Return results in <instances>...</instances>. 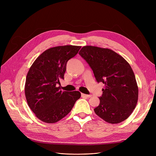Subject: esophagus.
<instances>
[{
    "label": "esophagus",
    "mask_w": 156,
    "mask_h": 156,
    "mask_svg": "<svg viewBox=\"0 0 156 156\" xmlns=\"http://www.w3.org/2000/svg\"><path fill=\"white\" fill-rule=\"evenodd\" d=\"M81 96L82 97H85V98H90V97H92L91 95H87V94H81Z\"/></svg>",
    "instance_id": "34e87169"
}]
</instances>
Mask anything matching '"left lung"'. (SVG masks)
Here are the masks:
<instances>
[{"mask_svg": "<svg viewBox=\"0 0 156 156\" xmlns=\"http://www.w3.org/2000/svg\"><path fill=\"white\" fill-rule=\"evenodd\" d=\"M79 54L93 70L96 81L105 84L96 114L110 124L128 118L136 105L139 89L133 71L122 56L114 51L96 46H84Z\"/></svg>", "mask_w": 156, "mask_h": 156, "instance_id": "8db88e82", "label": "left lung"}]
</instances>
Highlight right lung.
Here are the masks:
<instances>
[{
	"label": "right lung",
	"instance_id": "add662e5",
	"mask_svg": "<svg viewBox=\"0 0 156 156\" xmlns=\"http://www.w3.org/2000/svg\"><path fill=\"white\" fill-rule=\"evenodd\" d=\"M81 46L62 45L49 48L37 57L27 75L25 94L28 105L35 116L48 124L57 122L72 111L79 91L66 92L56 84L64 79L67 62Z\"/></svg>",
	"mask_w": 156,
	"mask_h": 156
}]
</instances>
